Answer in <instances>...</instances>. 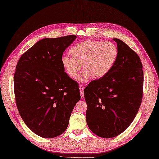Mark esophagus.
<instances>
[{
  "mask_svg": "<svg viewBox=\"0 0 159 159\" xmlns=\"http://www.w3.org/2000/svg\"><path fill=\"white\" fill-rule=\"evenodd\" d=\"M84 90V86H82V85H80V94H81V97L82 98H84V95L83 94V91Z\"/></svg>",
  "mask_w": 159,
  "mask_h": 159,
  "instance_id": "obj_1",
  "label": "esophagus"
}]
</instances>
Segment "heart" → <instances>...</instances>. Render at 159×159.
I'll return each mask as SVG.
<instances>
[{
	"label": "heart",
	"mask_w": 159,
	"mask_h": 159,
	"mask_svg": "<svg viewBox=\"0 0 159 159\" xmlns=\"http://www.w3.org/2000/svg\"><path fill=\"white\" fill-rule=\"evenodd\" d=\"M72 57L64 55L61 63L67 74L75 77L83 67L85 70L77 77L86 82L92 76L101 78L113 67L118 57V48L113 42L86 40L77 44L69 50Z\"/></svg>",
	"instance_id": "1"
}]
</instances>
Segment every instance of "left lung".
I'll list each match as a JSON object with an SVG mask.
<instances>
[{
	"label": "left lung",
	"mask_w": 159,
	"mask_h": 159,
	"mask_svg": "<svg viewBox=\"0 0 159 159\" xmlns=\"http://www.w3.org/2000/svg\"><path fill=\"white\" fill-rule=\"evenodd\" d=\"M109 73L92 81L84 91L86 118L93 133L103 138L117 136L129 126L142 102L144 73L140 57L122 40Z\"/></svg>",
	"instance_id": "left-lung-1"
}]
</instances>
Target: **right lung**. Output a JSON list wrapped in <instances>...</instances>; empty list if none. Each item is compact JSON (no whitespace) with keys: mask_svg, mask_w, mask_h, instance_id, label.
I'll use <instances>...</instances> for the list:
<instances>
[{"mask_svg":"<svg viewBox=\"0 0 159 159\" xmlns=\"http://www.w3.org/2000/svg\"><path fill=\"white\" fill-rule=\"evenodd\" d=\"M74 35L44 38L23 54L15 68L14 92L19 113L38 135L52 138L63 134L75 104L80 100L78 84L61 63L63 52Z\"/></svg>","mask_w":159,"mask_h":159,"instance_id":"obj_1","label":"right lung"}]
</instances>
